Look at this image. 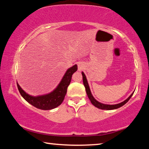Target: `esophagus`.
<instances>
[{
	"instance_id": "1",
	"label": "esophagus",
	"mask_w": 149,
	"mask_h": 149,
	"mask_svg": "<svg viewBox=\"0 0 149 149\" xmlns=\"http://www.w3.org/2000/svg\"><path fill=\"white\" fill-rule=\"evenodd\" d=\"M77 67H78V70L79 71H81L84 68V64L82 62H79L77 64Z\"/></svg>"
}]
</instances>
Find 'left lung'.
<instances>
[{
	"label": "left lung",
	"instance_id": "8db88e82",
	"mask_svg": "<svg viewBox=\"0 0 149 149\" xmlns=\"http://www.w3.org/2000/svg\"><path fill=\"white\" fill-rule=\"evenodd\" d=\"M81 74H82V75H83V82H84V86L85 87V91H86V93H87V95L88 96V98H89V100H91V102L95 107L99 108V109L108 110L117 109V108H120V107H122V106L124 105L125 103H127L128 100H129L131 99V97H132V95H133V93H134V91H133V93H132V95H131L127 99H125L124 101H123L122 102L118 103V104H103V103H101V102H100L99 101H97V100H96L94 97H93L92 93H91V92L89 85V84H88V82H87V79L86 78V76H85V74L83 72H81Z\"/></svg>",
	"mask_w": 149,
	"mask_h": 149
}]
</instances>
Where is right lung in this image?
<instances>
[{"label": "right lung", "mask_w": 149, "mask_h": 149, "mask_svg": "<svg viewBox=\"0 0 149 149\" xmlns=\"http://www.w3.org/2000/svg\"><path fill=\"white\" fill-rule=\"evenodd\" d=\"M77 70V65L76 64L68 69L58 86L48 94L35 97L25 92L17 83V86L22 97L29 104L41 110H52L62 104L67 93L68 87L71 82L72 75Z\"/></svg>", "instance_id": "obj_1"}]
</instances>
